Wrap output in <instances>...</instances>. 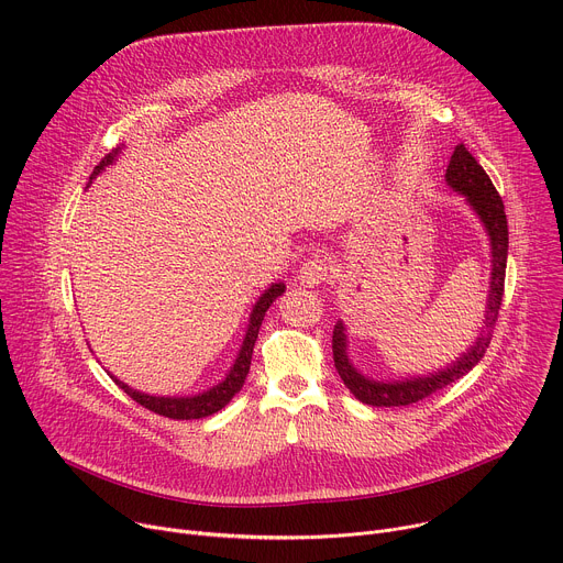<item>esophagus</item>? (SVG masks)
I'll return each instance as SVG.
<instances>
[{
	"label": "esophagus",
	"mask_w": 563,
	"mask_h": 563,
	"mask_svg": "<svg viewBox=\"0 0 563 563\" xmlns=\"http://www.w3.org/2000/svg\"><path fill=\"white\" fill-rule=\"evenodd\" d=\"M330 276V265L321 255H312L310 261H305L300 272H298V283L305 287H314L321 285L323 280H328Z\"/></svg>",
	"instance_id": "1"
}]
</instances>
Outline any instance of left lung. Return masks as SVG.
Wrapping results in <instances>:
<instances>
[{
  "instance_id": "obj_1",
  "label": "left lung",
  "mask_w": 563,
  "mask_h": 563,
  "mask_svg": "<svg viewBox=\"0 0 563 563\" xmlns=\"http://www.w3.org/2000/svg\"><path fill=\"white\" fill-rule=\"evenodd\" d=\"M446 186L463 195L467 199L478 220L483 222L487 235H489V249H492V278H489V294H487V308H485V321L481 328L478 339L474 345L457 356V360L438 371L422 377H404V379H373L366 377L362 371H356L347 356V334L343 321H336L332 332V354L334 366L341 375L343 384L350 388V393L371 406H408L416 404L449 384L465 377L485 356V350L492 341V330L498 319V310L503 302V287H505V267H507V218L503 199L496 192L492 179L483 170V166L472 157V152L460 143L455 145L451 162L446 166Z\"/></svg>"
}]
</instances>
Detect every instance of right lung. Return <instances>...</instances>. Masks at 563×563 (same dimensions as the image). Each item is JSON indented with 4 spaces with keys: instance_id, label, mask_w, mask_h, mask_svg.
Listing matches in <instances>:
<instances>
[{
    "instance_id": "add662e5",
    "label": "right lung",
    "mask_w": 563,
    "mask_h": 563,
    "mask_svg": "<svg viewBox=\"0 0 563 563\" xmlns=\"http://www.w3.org/2000/svg\"><path fill=\"white\" fill-rule=\"evenodd\" d=\"M121 147H114L110 155L103 157V162H100L91 177H89V184L91 179H96V175L103 173L108 166L114 164V159L119 157ZM285 291V283H274L269 289H265V294L255 300L253 310L249 314V325H246V334H244V341H242V347L235 356V362L231 366V371L227 373V377L211 386L209 390L203 393H197V395H188V397H168V395H147V393H141L136 388H130L128 384H123L121 379L112 377L119 388H123L136 404L145 406L147 411L157 413V416H164V418H170V420H199V418H209L218 411H222V408L233 399V395L242 388L246 375H249V366H251V354H253V345H255V339H258V332H261V325H263V319H265V312L269 310V305L283 296Z\"/></svg>"
}]
</instances>
